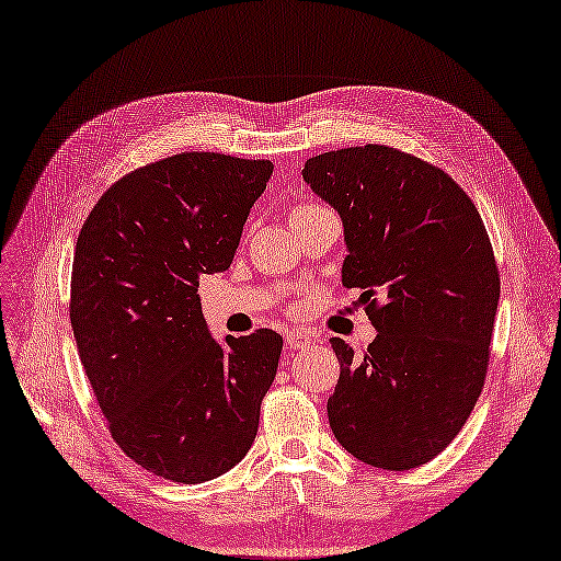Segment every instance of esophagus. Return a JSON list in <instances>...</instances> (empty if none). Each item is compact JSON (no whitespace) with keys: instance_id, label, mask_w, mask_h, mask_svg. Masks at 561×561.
Here are the masks:
<instances>
[{"instance_id":"obj_1","label":"esophagus","mask_w":561,"mask_h":561,"mask_svg":"<svg viewBox=\"0 0 561 561\" xmlns=\"http://www.w3.org/2000/svg\"><path fill=\"white\" fill-rule=\"evenodd\" d=\"M310 341H312V336L306 332H298V329H291V332L286 334V343H289V348L310 346Z\"/></svg>"}]
</instances>
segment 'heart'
<instances>
[{"instance_id": "heart-1", "label": "heart", "mask_w": 561, "mask_h": 561, "mask_svg": "<svg viewBox=\"0 0 561 561\" xmlns=\"http://www.w3.org/2000/svg\"><path fill=\"white\" fill-rule=\"evenodd\" d=\"M318 208H322V206H314V204L294 206V208H291V222L298 220V218H304V215H308V213H312V210H318Z\"/></svg>"}]
</instances>
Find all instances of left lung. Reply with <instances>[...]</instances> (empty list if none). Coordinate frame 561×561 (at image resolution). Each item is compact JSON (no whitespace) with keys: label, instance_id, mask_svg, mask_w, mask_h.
<instances>
[{"label":"left lung","instance_id":"left-lung-1","mask_svg":"<svg viewBox=\"0 0 561 561\" xmlns=\"http://www.w3.org/2000/svg\"><path fill=\"white\" fill-rule=\"evenodd\" d=\"M304 180L346 234L343 286L377 339L341 363L329 398L336 440L365 465L405 471L448 448L481 396L500 298L491 239L448 172L383 144L327 151Z\"/></svg>","mask_w":561,"mask_h":561}]
</instances>
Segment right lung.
Returning a JSON list of instances; mask_svg holds the SVG:
<instances>
[{
  "label": "right lung",
  "instance_id": "1",
  "mask_svg": "<svg viewBox=\"0 0 561 561\" xmlns=\"http://www.w3.org/2000/svg\"><path fill=\"white\" fill-rule=\"evenodd\" d=\"M270 161L190 151L113 182L84 220L70 324L113 440L178 483L210 481L251 450L282 336L218 343L198 279L232 265Z\"/></svg>",
  "mask_w": 561,
  "mask_h": 561
}]
</instances>
